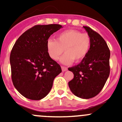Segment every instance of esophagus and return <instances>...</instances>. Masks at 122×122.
<instances>
[{
    "label": "esophagus",
    "mask_w": 122,
    "mask_h": 122,
    "mask_svg": "<svg viewBox=\"0 0 122 122\" xmlns=\"http://www.w3.org/2000/svg\"><path fill=\"white\" fill-rule=\"evenodd\" d=\"M61 69H62V71H63V72H64V71H66L67 70V68L64 67V66H62V67H61Z\"/></svg>",
    "instance_id": "obj_1"
}]
</instances>
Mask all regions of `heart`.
Segmentation results:
<instances>
[{"label": "heart", "instance_id": "obj_1", "mask_svg": "<svg viewBox=\"0 0 122 122\" xmlns=\"http://www.w3.org/2000/svg\"><path fill=\"white\" fill-rule=\"evenodd\" d=\"M91 46V38L86 33L77 30H68L56 35V40L50 39L46 42L48 53L54 60H57L64 51L60 61L69 65L74 61H81L88 54Z\"/></svg>", "mask_w": 122, "mask_h": 122}]
</instances>
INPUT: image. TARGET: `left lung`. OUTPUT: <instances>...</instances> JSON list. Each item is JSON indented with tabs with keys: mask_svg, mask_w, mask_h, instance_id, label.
<instances>
[{
	"mask_svg": "<svg viewBox=\"0 0 122 122\" xmlns=\"http://www.w3.org/2000/svg\"><path fill=\"white\" fill-rule=\"evenodd\" d=\"M83 28L90 36V48L80 63L68 68L74 74L68 86L75 96L88 99L99 94L109 77L110 52L107 43L98 33L88 26Z\"/></svg>",
	"mask_w": 122,
	"mask_h": 122,
	"instance_id": "1",
	"label": "left lung"
}]
</instances>
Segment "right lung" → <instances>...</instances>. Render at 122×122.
Masks as SVG:
<instances>
[{
    "instance_id": "right-lung-1",
    "label": "right lung",
    "mask_w": 122,
    "mask_h": 122,
    "mask_svg": "<svg viewBox=\"0 0 122 122\" xmlns=\"http://www.w3.org/2000/svg\"><path fill=\"white\" fill-rule=\"evenodd\" d=\"M62 28L58 24L35 25L20 35L13 45L10 55L12 82L25 97L33 100L45 97L54 78L62 71L46 48L50 36Z\"/></svg>"
}]
</instances>
